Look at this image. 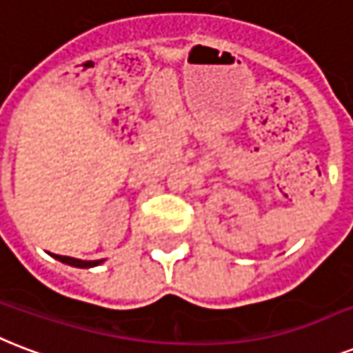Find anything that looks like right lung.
<instances>
[{"label":"right lung","instance_id":"add662e5","mask_svg":"<svg viewBox=\"0 0 353 353\" xmlns=\"http://www.w3.org/2000/svg\"><path fill=\"white\" fill-rule=\"evenodd\" d=\"M53 258H57L59 261L62 263H68V265H73V267H95V265H99L101 261H83V259H77V258H70V256H59V254H53Z\"/></svg>","mask_w":353,"mask_h":353}]
</instances>
